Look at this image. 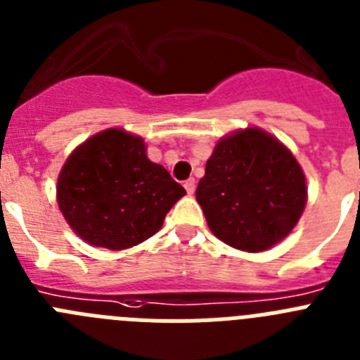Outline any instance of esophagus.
<instances>
[{
	"label": "esophagus",
	"instance_id": "34e87169",
	"mask_svg": "<svg viewBox=\"0 0 360 360\" xmlns=\"http://www.w3.org/2000/svg\"><path fill=\"white\" fill-rule=\"evenodd\" d=\"M184 187H186L187 195H193V193H195V178L186 180V182H184Z\"/></svg>",
	"mask_w": 360,
	"mask_h": 360
}]
</instances>
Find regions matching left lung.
<instances>
[{
	"label": "left lung",
	"mask_w": 360,
	"mask_h": 360,
	"mask_svg": "<svg viewBox=\"0 0 360 360\" xmlns=\"http://www.w3.org/2000/svg\"><path fill=\"white\" fill-rule=\"evenodd\" d=\"M209 229L240 250H265L294 229L307 205L301 165L257 128L225 136L196 187Z\"/></svg>",
	"instance_id": "obj_1"
}]
</instances>
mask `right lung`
I'll list each match as a JSON object with an SVG mask.
<instances>
[{
	"instance_id": "add662e5",
	"label": "right lung",
	"mask_w": 360,
	"mask_h": 360,
	"mask_svg": "<svg viewBox=\"0 0 360 360\" xmlns=\"http://www.w3.org/2000/svg\"><path fill=\"white\" fill-rule=\"evenodd\" d=\"M186 189L146 157L142 139L106 129L70 155L57 180V203L84 241L129 249L160 231Z\"/></svg>"
}]
</instances>
